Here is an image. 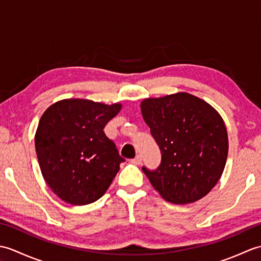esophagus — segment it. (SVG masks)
Here are the masks:
<instances>
[{"label":"esophagus","instance_id":"34e87169","mask_svg":"<svg viewBox=\"0 0 261 261\" xmlns=\"http://www.w3.org/2000/svg\"><path fill=\"white\" fill-rule=\"evenodd\" d=\"M132 163L136 164V165H140L142 163V157L140 156V154H137L135 159H132Z\"/></svg>","mask_w":261,"mask_h":261}]
</instances>
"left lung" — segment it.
<instances>
[{"label": "left lung", "mask_w": 261, "mask_h": 261, "mask_svg": "<svg viewBox=\"0 0 261 261\" xmlns=\"http://www.w3.org/2000/svg\"><path fill=\"white\" fill-rule=\"evenodd\" d=\"M141 113L162 152L154 170L142 167L166 201L188 204L219 181L228 157V132L214 108L188 93L141 102Z\"/></svg>", "instance_id": "8db88e82"}]
</instances>
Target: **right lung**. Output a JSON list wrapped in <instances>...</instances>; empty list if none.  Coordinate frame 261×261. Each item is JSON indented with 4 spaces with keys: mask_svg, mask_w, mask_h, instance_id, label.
I'll return each instance as SVG.
<instances>
[{
    "mask_svg": "<svg viewBox=\"0 0 261 261\" xmlns=\"http://www.w3.org/2000/svg\"><path fill=\"white\" fill-rule=\"evenodd\" d=\"M121 108L68 98L42 114L35 137L38 162L48 186L64 202L86 205L108 191L124 158L103 129Z\"/></svg>",
    "mask_w": 261,
    "mask_h": 261,
    "instance_id": "add662e5",
    "label": "right lung"
}]
</instances>
